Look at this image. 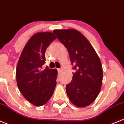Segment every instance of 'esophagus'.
<instances>
[{"instance_id": "obj_1", "label": "esophagus", "mask_w": 124, "mask_h": 124, "mask_svg": "<svg viewBox=\"0 0 124 124\" xmlns=\"http://www.w3.org/2000/svg\"><path fill=\"white\" fill-rule=\"evenodd\" d=\"M57 70H58V72H59V73H61V71H62V69H58Z\"/></svg>"}]
</instances>
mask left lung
<instances>
[{
	"mask_svg": "<svg viewBox=\"0 0 124 124\" xmlns=\"http://www.w3.org/2000/svg\"><path fill=\"white\" fill-rule=\"evenodd\" d=\"M67 49L70 61L76 72L66 85L69 100L76 106L84 108L98 97L102 83V64L91 43L75 29L53 31Z\"/></svg>",
	"mask_w": 124,
	"mask_h": 124,
	"instance_id": "8db88e82",
	"label": "left lung"
}]
</instances>
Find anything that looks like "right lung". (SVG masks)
I'll return each instance as SVG.
<instances>
[{"label":"right lung","instance_id":"1","mask_svg":"<svg viewBox=\"0 0 124 124\" xmlns=\"http://www.w3.org/2000/svg\"><path fill=\"white\" fill-rule=\"evenodd\" d=\"M55 39L52 32L33 34L24 46L18 62V88L24 98L35 106L47 102L56 86L57 70L42 67L45 63L46 50Z\"/></svg>","mask_w":124,"mask_h":124}]
</instances>
